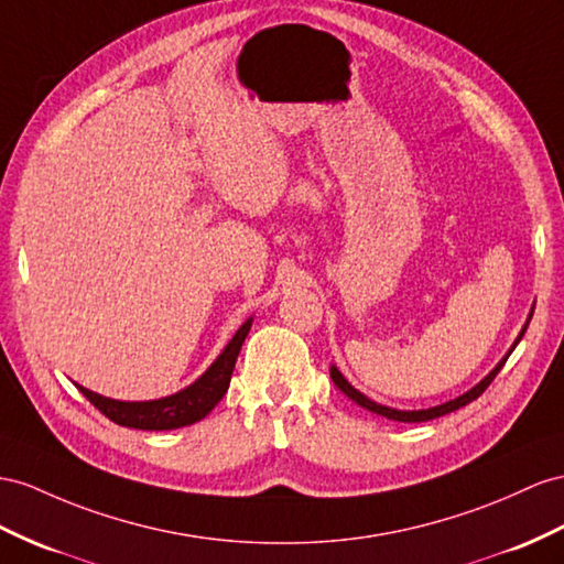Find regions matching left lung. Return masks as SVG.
I'll use <instances>...</instances> for the list:
<instances>
[{"label":"left lung","instance_id":"obj_1","mask_svg":"<svg viewBox=\"0 0 564 564\" xmlns=\"http://www.w3.org/2000/svg\"><path fill=\"white\" fill-rule=\"evenodd\" d=\"M529 316H533V312L529 314ZM531 322V319H529ZM529 322L524 324V328H522V334L517 336V340H514V345L510 348V352L517 348V343L522 340V336H524V330H527V326H529ZM510 352L505 355L500 362L496 365V369L488 373V377H484L479 383H476L474 388H469L467 393H462L459 398H455V400H447V402H443V405H436V408H429V410H395V408H386V405H379V402H373V400H369L365 393H359L357 388H352L350 383H348V379L343 377V373L338 371V367H330V379H334V383L340 388V391L348 395L352 402H357L359 408H365V410H369V412H373V414H381V416H386V420H393V422H429V420H436V416H443V414H451V412H455V410H459V408H465V405H469L471 400H476L479 398L486 388L490 386V381L496 379V373L502 369V365L508 362V357H510Z\"/></svg>","mask_w":564,"mask_h":564}]
</instances>
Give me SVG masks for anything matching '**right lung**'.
Wrapping results in <instances>:
<instances>
[{"label":"right lung","instance_id":"1","mask_svg":"<svg viewBox=\"0 0 564 564\" xmlns=\"http://www.w3.org/2000/svg\"><path fill=\"white\" fill-rule=\"evenodd\" d=\"M252 319L245 322L236 336L224 348V352L214 359L212 367L202 373V377L191 383L183 391L159 398V400H144V402H126V400H111L99 393L80 388V393L88 398L93 405L102 412L113 424L128 426V429H142V431H171L181 426H191L219 405V400L226 395L230 373H234L238 352L242 348L245 338L250 334Z\"/></svg>","mask_w":564,"mask_h":564}]
</instances>
